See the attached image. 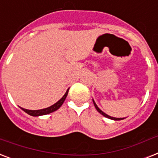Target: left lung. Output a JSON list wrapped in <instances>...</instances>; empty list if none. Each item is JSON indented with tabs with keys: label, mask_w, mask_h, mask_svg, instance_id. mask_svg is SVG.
Segmentation results:
<instances>
[{
	"label": "left lung",
	"mask_w": 158,
	"mask_h": 158,
	"mask_svg": "<svg viewBox=\"0 0 158 158\" xmlns=\"http://www.w3.org/2000/svg\"><path fill=\"white\" fill-rule=\"evenodd\" d=\"M93 102H94V106H95V108H96V109H97V110H98V112L100 113V114H102V115H104L105 117L109 118V119H111V120H123V119H124V118H115V117H111V116H110V115H106V113H104L103 111H102V110H100V109H99L98 107V106H97V104L95 103V102H94V100H93Z\"/></svg>",
	"instance_id": "obj_1"
}]
</instances>
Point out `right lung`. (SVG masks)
I'll use <instances>...</instances> for the list:
<instances>
[{"instance_id": "right-lung-1", "label": "right lung", "mask_w": 158, "mask_h": 158, "mask_svg": "<svg viewBox=\"0 0 158 158\" xmlns=\"http://www.w3.org/2000/svg\"><path fill=\"white\" fill-rule=\"evenodd\" d=\"M68 92H69V89L67 90L65 94H64V96L62 97V98L60 100L57 102L56 103H55L54 105L51 106L49 107L48 108H45V109H42V110H27V109H23L22 108V110L23 111H25L27 114L28 115H32V116H38V115H48L49 113H52L53 111H56V110H58L61 105L63 104V102H64L65 98H66L67 97V94H68Z\"/></svg>"}]
</instances>
